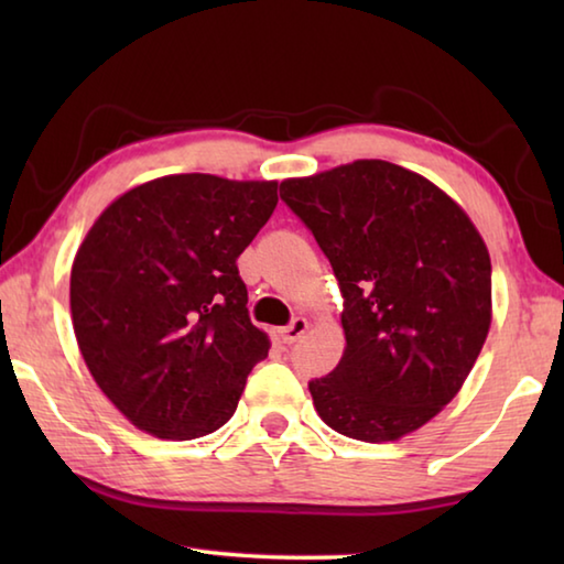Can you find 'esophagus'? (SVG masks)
<instances>
[{
	"mask_svg": "<svg viewBox=\"0 0 564 564\" xmlns=\"http://www.w3.org/2000/svg\"><path fill=\"white\" fill-rule=\"evenodd\" d=\"M305 330H308V321L299 316V318H293L289 326L281 330V338H283V343H295V340L303 336Z\"/></svg>",
	"mask_w": 564,
	"mask_h": 564,
	"instance_id": "esophagus-1",
	"label": "esophagus"
}]
</instances>
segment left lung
<instances>
[{
    "mask_svg": "<svg viewBox=\"0 0 564 564\" xmlns=\"http://www.w3.org/2000/svg\"><path fill=\"white\" fill-rule=\"evenodd\" d=\"M340 283L346 350L311 380L323 423L362 443L415 433L460 393L492 323L480 231L433 181L380 159L281 181Z\"/></svg>",
    "mask_w": 564,
    "mask_h": 564,
    "instance_id": "obj_1",
    "label": "left lung"
}]
</instances>
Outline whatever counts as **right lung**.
<instances>
[{"label":"right lung","mask_w":564,"mask_h":564,"mask_svg":"<svg viewBox=\"0 0 564 564\" xmlns=\"http://www.w3.org/2000/svg\"><path fill=\"white\" fill-rule=\"evenodd\" d=\"M279 181L171 174L104 208L72 263L76 343L113 408L161 441L226 425L269 356L236 259L279 204Z\"/></svg>","instance_id":"obj_1"}]
</instances>
